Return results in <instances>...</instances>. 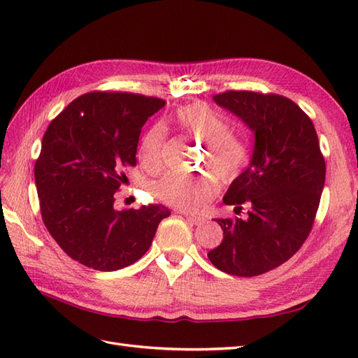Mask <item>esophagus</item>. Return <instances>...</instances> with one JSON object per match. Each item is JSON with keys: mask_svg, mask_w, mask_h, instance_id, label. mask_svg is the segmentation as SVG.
Here are the masks:
<instances>
[{"mask_svg": "<svg viewBox=\"0 0 358 358\" xmlns=\"http://www.w3.org/2000/svg\"><path fill=\"white\" fill-rule=\"evenodd\" d=\"M183 216H185V218L188 220V221H191L192 224H203L204 222V218L203 216H196V215H191V213H188V212H180Z\"/></svg>", "mask_w": 358, "mask_h": 358, "instance_id": "esophagus-1", "label": "esophagus"}]
</instances>
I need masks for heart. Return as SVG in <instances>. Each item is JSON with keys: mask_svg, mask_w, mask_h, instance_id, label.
<instances>
[{"mask_svg": "<svg viewBox=\"0 0 358 358\" xmlns=\"http://www.w3.org/2000/svg\"><path fill=\"white\" fill-rule=\"evenodd\" d=\"M178 127L187 134L206 142L204 164L210 167L222 180H233L248 166L249 148L243 138L230 133V122L204 103L182 106L173 115ZM166 143V128L154 125L145 134L138 155L143 166L157 171L162 164V148ZM220 189L212 175L188 176L169 173L154 188L162 203L180 210H201Z\"/></svg>", "mask_w": 358, "mask_h": 358, "instance_id": "1", "label": "heart"}]
</instances>
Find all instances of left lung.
<instances>
[{"mask_svg":"<svg viewBox=\"0 0 358 358\" xmlns=\"http://www.w3.org/2000/svg\"><path fill=\"white\" fill-rule=\"evenodd\" d=\"M213 101L255 134L249 166L227 189L224 203L246 218L216 220L222 242L208 257L234 276H258L285 263L309 236L326 182V162L309 116L287 96L227 91Z\"/></svg>","mask_w":358,"mask_h":358,"instance_id":"obj_1","label":"left lung"}]
</instances>
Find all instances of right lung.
<instances>
[{"mask_svg":"<svg viewBox=\"0 0 358 358\" xmlns=\"http://www.w3.org/2000/svg\"><path fill=\"white\" fill-rule=\"evenodd\" d=\"M155 96L88 92L48 127L34 178L41 218L61 249L100 272L131 266L152 243L166 206L115 209L125 170L136 166L137 143L149 116L164 107Z\"/></svg>","mask_w":358,"mask_h":358,"instance_id":"obj_1","label":"right lung"}]
</instances>
